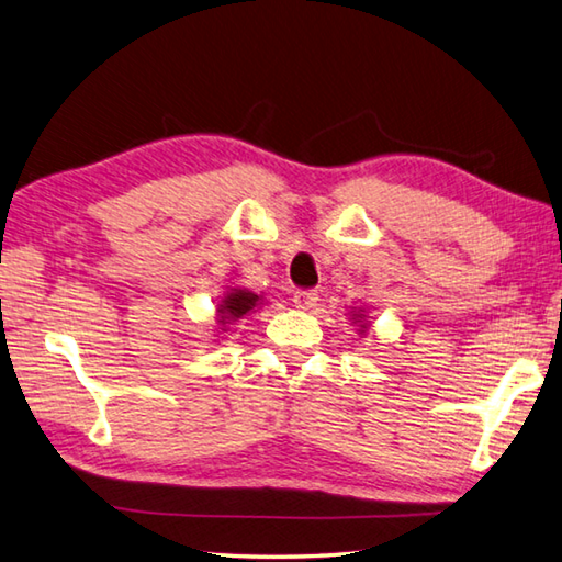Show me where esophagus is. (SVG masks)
<instances>
[{"instance_id":"obj_1","label":"esophagus","mask_w":562,"mask_h":562,"mask_svg":"<svg viewBox=\"0 0 562 562\" xmlns=\"http://www.w3.org/2000/svg\"><path fill=\"white\" fill-rule=\"evenodd\" d=\"M292 302L296 308H302V312H308V308H314L318 302V294L314 290H296Z\"/></svg>"}]
</instances>
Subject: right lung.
Wrapping results in <instances>:
<instances>
[{
	"instance_id": "1",
	"label": "right lung",
	"mask_w": 562,
	"mask_h": 562,
	"mask_svg": "<svg viewBox=\"0 0 562 562\" xmlns=\"http://www.w3.org/2000/svg\"><path fill=\"white\" fill-rule=\"evenodd\" d=\"M256 304H258V294H254V292H244V290L229 292L217 308V312L222 314V324H229V321H234V318H241Z\"/></svg>"
}]
</instances>
